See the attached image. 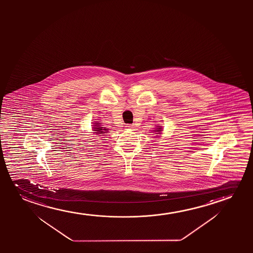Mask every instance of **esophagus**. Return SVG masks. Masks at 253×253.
Masks as SVG:
<instances>
[{"mask_svg":"<svg viewBox=\"0 0 253 253\" xmlns=\"http://www.w3.org/2000/svg\"><path fill=\"white\" fill-rule=\"evenodd\" d=\"M125 127H126V128H129V129H133V128H135V126L131 125H127Z\"/></svg>","mask_w":253,"mask_h":253,"instance_id":"34e87169","label":"esophagus"}]
</instances>
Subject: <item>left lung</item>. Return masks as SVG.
Wrapping results in <instances>:
<instances>
[{
    "label": "left lung",
    "instance_id": "obj_1",
    "mask_svg": "<svg viewBox=\"0 0 253 253\" xmlns=\"http://www.w3.org/2000/svg\"><path fill=\"white\" fill-rule=\"evenodd\" d=\"M158 128H156V130H154V131L158 132V133H156V134H161V131H162V129L163 128L161 127V126H157Z\"/></svg>",
    "mask_w": 253,
    "mask_h": 253
}]
</instances>
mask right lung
<instances>
[{"label": "right lung", "instance_id": "add662e5", "mask_svg": "<svg viewBox=\"0 0 253 253\" xmlns=\"http://www.w3.org/2000/svg\"><path fill=\"white\" fill-rule=\"evenodd\" d=\"M93 125V131H96L95 133L96 134H97V135H102V134H106V133H108V128H104V127H102V125H101V123H97V122H96V123H94Z\"/></svg>", "mask_w": 253, "mask_h": 253}]
</instances>
